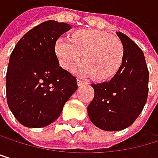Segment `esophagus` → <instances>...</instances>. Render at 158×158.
Wrapping results in <instances>:
<instances>
[{
	"instance_id": "1",
	"label": "esophagus",
	"mask_w": 158,
	"mask_h": 158,
	"mask_svg": "<svg viewBox=\"0 0 158 158\" xmlns=\"http://www.w3.org/2000/svg\"><path fill=\"white\" fill-rule=\"evenodd\" d=\"M77 85H78V86H81V85L85 84L86 82H85V81H81V80H78V78H77Z\"/></svg>"
}]
</instances>
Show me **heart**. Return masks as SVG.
I'll list each match as a JSON object with an SVG mask.
<instances>
[{
	"label": "heart",
	"instance_id": "obj_1",
	"mask_svg": "<svg viewBox=\"0 0 158 158\" xmlns=\"http://www.w3.org/2000/svg\"><path fill=\"white\" fill-rule=\"evenodd\" d=\"M55 53L62 68L68 70L81 58L84 62L76 71L83 77L106 81L116 76L123 64L125 49L120 40L98 30H81L72 39L60 37Z\"/></svg>",
	"mask_w": 158,
	"mask_h": 158
}]
</instances>
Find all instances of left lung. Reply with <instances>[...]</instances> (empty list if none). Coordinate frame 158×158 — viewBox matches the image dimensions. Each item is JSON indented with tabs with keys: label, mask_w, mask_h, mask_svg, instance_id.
Here are the masks:
<instances>
[{
	"label": "left lung",
	"mask_w": 158,
	"mask_h": 158,
	"mask_svg": "<svg viewBox=\"0 0 158 158\" xmlns=\"http://www.w3.org/2000/svg\"><path fill=\"white\" fill-rule=\"evenodd\" d=\"M117 35L125 49L123 64L110 81L92 84L95 96L87 108L90 120L104 131H120L132 125L144 108L149 91L142 50L123 33Z\"/></svg>",
	"instance_id": "1"
}]
</instances>
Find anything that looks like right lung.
<instances>
[{
	"label": "right lung",
	"instance_id": "1",
	"mask_svg": "<svg viewBox=\"0 0 158 158\" xmlns=\"http://www.w3.org/2000/svg\"><path fill=\"white\" fill-rule=\"evenodd\" d=\"M71 29L46 21L28 31L13 49L6 72V98L16 119L29 128L55 121L77 89L76 77L62 69L55 53L59 37Z\"/></svg>",
	"mask_w": 158,
	"mask_h": 158
}]
</instances>
